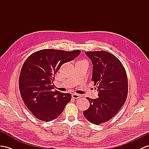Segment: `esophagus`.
Instances as JSON below:
<instances>
[{
  "mask_svg": "<svg viewBox=\"0 0 149 149\" xmlns=\"http://www.w3.org/2000/svg\"><path fill=\"white\" fill-rule=\"evenodd\" d=\"M72 97H73L74 99H78V98H80L81 97V95L80 94H76V93H74L72 95Z\"/></svg>",
  "mask_w": 149,
  "mask_h": 149,
  "instance_id": "1",
  "label": "esophagus"
}]
</instances>
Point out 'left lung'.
I'll return each instance as SVG.
<instances>
[{"label":"left lung","mask_w":149,"mask_h":149,"mask_svg":"<svg viewBox=\"0 0 149 149\" xmlns=\"http://www.w3.org/2000/svg\"><path fill=\"white\" fill-rule=\"evenodd\" d=\"M93 62L91 81L96 86L98 97H86L89 108L83 111L86 119L99 125L111 120L119 111L128 95V78L123 64L106 51L85 52Z\"/></svg>","instance_id":"1"}]
</instances>
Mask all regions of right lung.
Here are the masks:
<instances>
[{
	"mask_svg": "<svg viewBox=\"0 0 149 149\" xmlns=\"http://www.w3.org/2000/svg\"><path fill=\"white\" fill-rule=\"evenodd\" d=\"M81 51L44 49L25 60L19 87L25 105L38 120L48 122L58 118L71 100L70 93L52 91L55 75L65 63L75 58Z\"/></svg>",
	"mask_w": 149,
	"mask_h": 149,
	"instance_id": "obj_1",
	"label": "right lung"
}]
</instances>
